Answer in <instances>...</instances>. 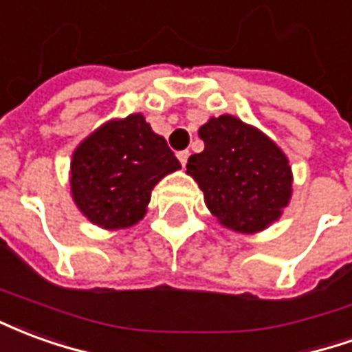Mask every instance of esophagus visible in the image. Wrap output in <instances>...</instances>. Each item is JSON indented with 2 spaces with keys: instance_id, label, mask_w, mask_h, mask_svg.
I'll use <instances>...</instances> for the list:
<instances>
[{
  "instance_id": "34e87169",
  "label": "esophagus",
  "mask_w": 352,
  "mask_h": 352,
  "mask_svg": "<svg viewBox=\"0 0 352 352\" xmlns=\"http://www.w3.org/2000/svg\"><path fill=\"white\" fill-rule=\"evenodd\" d=\"M177 158L181 162V166H186V160H188V151H181V153H177Z\"/></svg>"
}]
</instances>
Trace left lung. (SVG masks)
Instances as JSON below:
<instances>
[{"mask_svg":"<svg viewBox=\"0 0 352 352\" xmlns=\"http://www.w3.org/2000/svg\"><path fill=\"white\" fill-rule=\"evenodd\" d=\"M198 133L206 148L188 158L186 173L213 217L243 234L277 221L292 196V169L279 146L232 115L209 118Z\"/></svg>","mask_w":352,"mask_h":352,"instance_id":"1","label":"left lung"}]
</instances>
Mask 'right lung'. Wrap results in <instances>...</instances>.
Here are the masks:
<instances>
[{
    "label": "right lung",
    "mask_w": 352,
    "mask_h": 352,
    "mask_svg": "<svg viewBox=\"0 0 352 352\" xmlns=\"http://www.w3.org/2000/svg\"><path fill=\"white\" fill-rule=\"evenodd\" d=\"M177 169L175 154L141 113L109 120L73 153V201L96 226L130 228L145 217L154 186Z\"/></svg>",
    "instance_id": "right-lung-1"
}]
</instances>
